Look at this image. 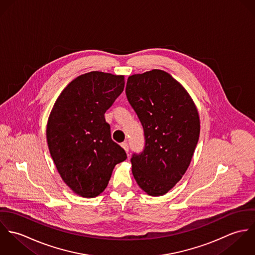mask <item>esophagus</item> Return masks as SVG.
Masks as SVG:
<instances>
[{
  "label": "esophagus",
  "mask_w": 255,
  "mask_h": 255,
  "mask_svg": "<svg viewBox=\"0 0 255 255\" xmlns=\"http://www.w3.org/2000/svg\"><path fill=\"white\" fill-rule=\"evenodd\" d=\"M121 146L124 148V150H125L127 153H128V144L127 142H124V143H122Z\"/></svg>",
  "instance_id": "obj_1"
}]
</instances>
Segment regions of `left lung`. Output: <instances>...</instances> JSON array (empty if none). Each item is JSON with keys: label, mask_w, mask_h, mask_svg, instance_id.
Masks as SVG:
<instances>
[{"label": "left lung", "mask_w": 255, "mask_h": 255, "mask_svg": "<svg viewBox=\"0 0 255 255\" xmlns=\"http://www.w3.org/2000/svg\"><path fill=\"white\" fill-rule=\"evenodd\" d=\"M126 93L144 129L145 148L131 158V172L148 195L166 194L186 172L200 133L197 108L170 73L129 75Z\"/></svg>", "instance_id": "8db88e82"}]
</instances>
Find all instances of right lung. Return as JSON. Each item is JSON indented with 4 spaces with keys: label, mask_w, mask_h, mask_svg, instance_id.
<instances>
[{
    "label": "right lung",
    "mask_w": 255,
    "mask_h": 255,
    "mask_svg": "<svg viewBox=\"0 0 255 255\" xmlns=\"http://www.w3.org/2000/svg\"><path fill=\"white\" fill-rule=\"evenodd\" d=\"M124 87V75L81 74L65 87L50 113L46 137L51 157L62 180L81 197L102 193L115 166L127 159L112 140L104 117Z\"/></svg>",
    "instance_id": "1"
}]
</instances>
